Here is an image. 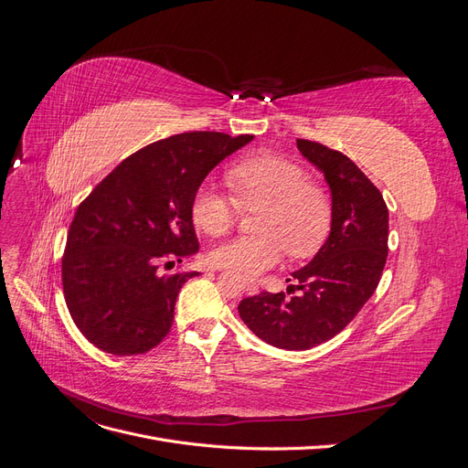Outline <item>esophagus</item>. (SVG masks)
I'll use <instances>...</instances> for the list:
<instances>
[{
	"label": "esophagus",
	"instance_id": "1",
	"mask_svg": "<svg viewBox=\"0 0 468 468\" xmlns=\"http://www.w3.org/2000/svg\"><path fill=\"white\" fill-rule=\"evenodd\" d=\"M246 292L248 294H258L260 292V285H258V282H246Z\"/></svg>",
	"mask_w": 468,
	"mask_h": 468
}]
</instances>
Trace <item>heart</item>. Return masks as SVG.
<instances>
[{
    "mask_svg": "<svg viewBox=\"0 0 468 468\" xmlns=\"http://www.w3.org/2000/svg\"><path fill=\"white\" fill-rule=\"evenodd\" d=\"M226 181L234 193L201 186L191 201V217L208 236H224L239 212L261 210L260 236H239L210 251V261L229 271L253 277L273 267L289 251L291 258L314 256L330 236L334 201L322 183L308 179L306 169L277 154H251L236 162Z\"/></svg>",
    "mask_w": 468,
    "mask_h": 468,
    "instance_id": "1",
    "label": "heart"
}]
</instances>
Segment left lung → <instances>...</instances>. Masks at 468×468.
I'll list each match as a JSON object with an SVG mask.
<instances>
[{"instance_id": "left-lung-1", "label": "left lung", "mask_w": 468, "mask_h": 468, "mask_svg": "<svg viewBox=\"0 0 468 468\" xmlns=\"http://www.w3.org/2000/svg\"><path fill=\"white\" fill-rule=\"evenodd\" d=\"M296 146L332 189L330 236L314 260L287 279L294 281L287 294L248 296L238 313L269 346L304 351L342 332L377 291L388 253V208L346 154L303 138Z\"/></svg>"}]
</instances>
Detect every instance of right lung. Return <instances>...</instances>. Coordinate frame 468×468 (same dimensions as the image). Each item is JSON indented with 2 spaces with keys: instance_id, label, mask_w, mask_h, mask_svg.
Instances as JSON below:
<instances>
[{
  "instance_id": "1",
  "label": "right lung",
  "mask_w": 468,
  "mask_h": 468,
  "mask_svg": "<svg viewBox=\"0 0 468 468\" xmlns=\"http://www.w3.org/2000/svg\"><path fill=\"white\" fill-rule=\"evenodd\" d=\"M253 136L183 133L122 160L83 199L62 256L78 330L112 356H140L172 330L177 294L197 271L162 275L199 251L191 201L207 174Z\"/></svg>"
}]
</instances>
